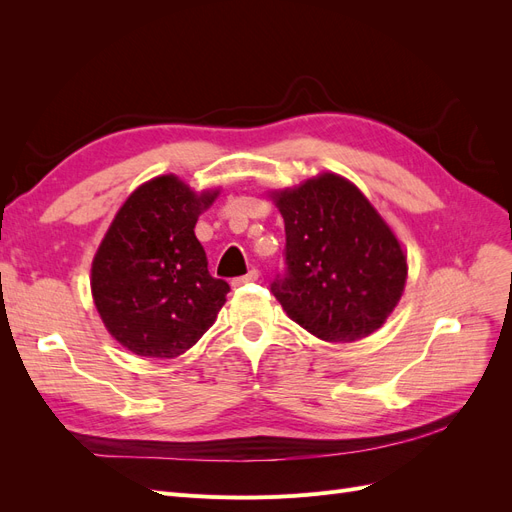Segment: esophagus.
Returning a JSON list of instances; mask_svg holds the SVG:
<instances>
[{"instance_id":"34e87169","label":"esophagus","mask_w":512,"mask_h":512,"mask_svg":"<svg viewBox=\"0 0 512 512\" xmlns=\"http://www.w3.org/2000/svg\"><path fill=\"white\" fill-rule=\"evenodd\" d=\"M256 280H258V271H256V269H250L245 275L235 277V280H232V286L239 288V286H243V284H250V282H256Z\"/></svg>"}]
</instances>
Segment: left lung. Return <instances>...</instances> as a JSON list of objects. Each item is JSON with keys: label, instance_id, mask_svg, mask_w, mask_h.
Wrapping results in <instances>:
<instances>
[{"label": "left lung", "instance_id": "1", "mask_svg": "<svg viewBox=\"0 0 512 512\" xmlns=\"http://www.w3.org/2000/svg\"><path fill=\"white\" fill-rule=\"evenodd\" d=\"M286 228V265L271 290L284 312L329 344H352L393 314L408 256L356 185L331 170L269 190Z\"/></svg>", "mask_w": 512, "mask_h": 512}]
</instances>
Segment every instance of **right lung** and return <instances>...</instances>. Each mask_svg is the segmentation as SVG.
I'll return each instance as SVG.
<instances>
[{
  "mask_svg": "<svg viewBox=\"0 0 512 512\" xmlns=\"http://www.w3.org/2000/svg\"><path fill=\"white\" fill-rule=\"evenodd\" d=\"M220 192L168 173L138 185L115 213L89 284L106 331L126 350L175 359L213 327L230 288L209 275L194 228Z\"/></svg>",
  "mask_w": 512,
  "mask_h": 512,
  "instance_id": "obj_1",
  "label": "right lung"
}]
</instances>
